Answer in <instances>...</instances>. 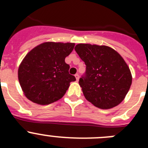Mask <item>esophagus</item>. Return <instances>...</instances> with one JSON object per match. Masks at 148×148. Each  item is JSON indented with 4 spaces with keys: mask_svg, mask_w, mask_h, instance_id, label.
<instances>
[{
    "mask_svg": "<svg viewBox=\"0 0 148 148\" xmlns=\"http://www.w3.org/2000/svg\"><path fill=\"white\" fill-rule=\"evenodd\" d=\"M75 78H76V81H78V79H79V75H78V74H75Z\"/></svg>",
    "mask_w": 148,
    "mask_h": 148,
    "instance_id": "obj_1",
    "label": "esophagus"
}]
</instances>
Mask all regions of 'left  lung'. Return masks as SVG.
Instances as JSON below:
<instances>
[{
    "label": "left lung",
    "mask_w": 148,
    "mask_h": 148,
    "mask_svg": "<svg viewBox=\"0 0 148 148\" xmlns=\"http://www.w3.org/2000/svg\"><path fill=\"white\" fill-rule=\"evenodd\" d=\"M75 50L86 65L85 74L79 79L85 99L100 109L119 104L132 84L131 73L122 57L108 46L78 44Z\"/></svg>",
    "instance_id": "8db88e82"
}]
</instances>
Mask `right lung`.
<instances>
[{"mask_svg":"<svg viewBox=\"0 0 148 148\" xmlns=\"http://www.w3.org/2000/svg\"><path fill=\"white\" fill-rule=\"evenodd\" d=\"M74 43L45 42L35 47L23 58L18 68V80L26 97L46 105L59 100L66 93L74 75L69 73L65 58Z\"/></svg>","mask_w":148,"mask_h":148,"instance_id":"obj_1","label":"right lung"}]
</instances>
